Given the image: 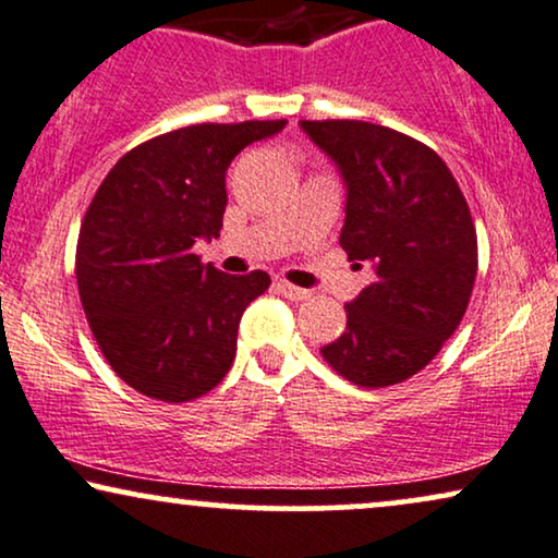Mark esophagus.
I'll list each match as a JSON object with an SVG mask.
<instances>
[{"mask_svg": "<svg viewBox=\"0 0 558 558\" xmlns=\"http://www.w3.org/2000/svg\"><path fill=\"white\" fill-rule=\"evenodd\" d=\"M275 288H278V293H283L286 299H291V301H306L308 295V291H303V288H299V286H291V283H286V280H275Z\"/></svg>", "mask_w": 558, "mask_h": 558, "instance_id": "obj_1", "label": "esophagus"}]
</instances>
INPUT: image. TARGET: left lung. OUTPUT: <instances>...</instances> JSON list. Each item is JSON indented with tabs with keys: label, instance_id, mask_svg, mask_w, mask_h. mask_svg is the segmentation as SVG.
<instances>
[{
	"label": "left lung",
	"instance_id": "obj_1",
	"mask_svg": "<svg viewBox=\"0 0 558 558\" xmlns=\"http://www.w3.org/2000/svg\"><path fill=\"white\" fill-rule=\"evenodd\" d=\"M340 169L342 250L376 280L352 299L348 329L324 361L365 389L420 373L466 314L476 278V231L466 197L429 146L363 121H301Z\"/></svg>",
	"mask_w": 558,
	"mask_h": 558
}]
</instances>
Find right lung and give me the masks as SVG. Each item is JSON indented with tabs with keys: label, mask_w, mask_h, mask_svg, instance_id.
I'll use <instances>...</instances> for the list:
<instances>
[{
	"label": "right lung",
	"mask_w": 558,
	"mask_h": 558,
	"mask_svg": "<svg viewBox=\"0 0 558 558\" xmlns=\"http://www.w3.org/2000/svg\"><path fill=\"white\" fill-rule=\"evenodd\" d=\"M286 121L187 125L131 149L92 197L76 244V286L105 361L131 389L172 401L221 384L244 308L270 275L201 265L193 244L218 236L227 169Z\"/></svg>",
	"instance_id": "add662e5"
}]
</instances>
